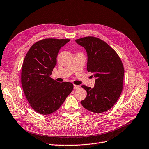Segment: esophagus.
I'll list each match as a JSON object with an SVG mask.
<instances>
[{
  "mask_svg": "<svg viewBox=\"0 0 149 149\" xmlns=\"http://www.w3.org/2000/svg\"><path fill=\"white\" fill-rule=\"evenodd\" d=\"M80 88L79 86H77V85H74V89L76 90V89H78Z\"/></svg>",
  "mask_w": 149,
  "mask_h": 149,
  "instance_id": "34e87169",
  "label": "esophagus"
}]
</instances>
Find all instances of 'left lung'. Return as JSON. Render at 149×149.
<instances>
[{"mask_svg":"<svg viewBox=\"0 0 149 149\" xmlns=\"http://www.w3.org/2000/svg\"><path fill=\"white\" fill-rule=\"evenodd\" d=\"M75 41L86 50L87 71L96 78L93 88L82 86L87 95L81 103L91 112H105L121 94L124 74L122 61L114 49L100 39L88 36Z\"/></svg>","mask_w":149,"mask_h":149,"instance_id":"left-lung-1","label":"left lung"}]
</instances>
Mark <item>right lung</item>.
<instances>
[{"instance_id":"add662e5","label":"right lung","mask_w":149,"mask_h":149,"mask_svg":"<svg viewBox=\"0 0 149 149\" xmlns=\"http://www.w3.org/2000/svg\"><path fill=\"white\" fill-rule=\"evenodd\" d=\"M70 39H45L33 44L22 67L21 82L30 106L38 113L49 115L59 109L72 91L71 82H58L51 78L60 49Z\"/></svg>"}]
</instances>
